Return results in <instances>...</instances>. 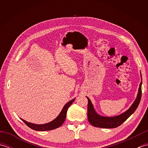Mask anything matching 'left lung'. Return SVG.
Returning a JSON list of instances; mask_svg holds the SVG:
<instances>
[{"mask_svg": "<svg viewBox=\"0 0 148 148\" xmlns=\"http://www.w3.org/2000/svg\"><path fill=\"white\" fill-rule=\"evenodd\" d=\"M141 86H142V82L140 83L137 98L130 108L126 112L119 116H114V117H103V116L97 114L92 103L91 102V100L88 97H87L88 100V119L90 123L95 127L103 128H113L121 125L133 114L139 106L141 95H142Z\"/></svg>", "mask_w": 148, "mask_h": 148, "instance_id": "8db88e82", "label": "left lung"}]
</instances>
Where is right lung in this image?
I'll list each match as a JSON object with an SVG mask.
<instances>
[{
  "instance_id": "right-lung-1",
  "label": "right lung",
  "mask_w": 148,
  "mask_h": 148,
  "mask_svg": "<svg viewBox=\"0 0 148 148\" xmlns=\"http://www.w3.org/2000/svg\"><path fill=\"white\" fill-rule=\"evenodd\" d=\"M74 100L75 99H72L70 102H69L66 103L65 106L64 107V108H63V109L62 110L61 112L60 113V114L57 116V117H56L54 120H53L52 121L49 123H48L43 124V125H37V124L31 123L27 122L23 119L21 118V119L28 127H30V128H32V129L34 130L47 131V130H51L55 129V128H57L60 127L61 125L64 123L66 118V114H67V109L72 103L74 102Z\"/></svg>"
}]
</instances>
